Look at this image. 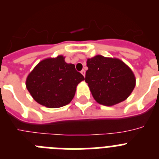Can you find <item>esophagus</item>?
<instances>
[{
  "instance_id": "esophagus-1",
  "label": "esophagus",
  "mask_w": 159,
  "mask_h": 159,
  "mask_svg": "<svg viewBox=\"0 0 159 159\" xmlns=\"http://www.w3.org/2000/svg\"><path fill=\"white\" fill-rule=\"evenodd\" d=\"M81 73H82V75H84V76H85V73H86V71L84 69H83L82 71H81Z\"/></svg>"
}]
</instances>
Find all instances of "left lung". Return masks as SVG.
Instances as JSON below:
<instances>
[{
    "mask_svg": "<svg viewBox=\"0 0 159 159\" xmlns=\"http://www.w3.org/2000/svg\"><path fill=\"white\" fill-rule=\"evenodd\" d=\"M85 81L97 102L113 106L128 98L135 87L134 73L116 58L100 55L88 59Z\"/></svg>",
    "mask_w": 159,
    "mask_h": 159,
    "instance_id": "obj_1",
    "label": "left lung"
}]
</instances>
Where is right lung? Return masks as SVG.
<instances>
[{"label":"right lung","mask_w":159,"mask_h":159,"mask_svg":"<svg viewBox=\"0 0 159 159\" xmlns=\"http://www.w3.org/2000/svg\"><path fill=\"white\" fill-rule=\"evenodd\" d=\"M84 80L74 64H67L63 56H58L40 61L28 75L26 88L38 103L57 108L72 100L77 85Z\"/></svg>","instance_id":"obj_1"}]
</instances>
